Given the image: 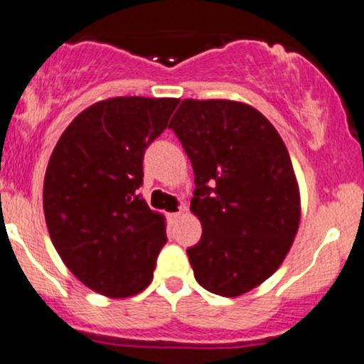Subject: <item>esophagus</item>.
Here are the masks:
<instances>
[{
	"mask_svg": "<svg viewBox=\"0 0 364 364\" xmlns=\"http://www.w3.org/2000/svg\"><path fill=\"white\" fill-rule=\"evenodd\" d=\"M185 211H186V206H181V208H179V211H174V213H168L167 215L168 222H171V224H176V222H178V218L181 217V215L185 213Z\"/></svg>",
	"mask_w": 364,
	"mask_h": 364,
	"instance_id": "esophagus-1",
	"label": "esophagus"
}]
</instances>
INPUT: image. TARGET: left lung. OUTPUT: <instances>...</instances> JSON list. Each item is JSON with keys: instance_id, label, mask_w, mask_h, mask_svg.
Masks as SVG:
<instances>
[{"instance_id": "1", "label": "left lung", "mask_w": 364, "mask_h": 364, "mask_svg": "<svg viewBox=\"0 0 364 364\" xmlns=\"http://www.w3.org/2000/svg\"><path fill=\"white\" fill-rule=\"evenodd\" d=\"M168 128L196 176L190 210L203 236L186 249L193 276L211 294H247L279 268L301 222L287 146L256 108L228 100H185Z\"/></svg>"}]
</instances>
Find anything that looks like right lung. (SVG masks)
<instances>
[{
    "label": "right lung",
    "mask_w": 364,
    "mask_h": 364,
    "mask_svg": "<svg viewBox=\"0 0 364 364\" xmlns=\"http://www.w3.org/2000/svg\"><path fill=\"white\" fill-rule=\"evenodd\" d=\"M179 100L112 97L81 112L62 133L44 178L49 236L87 288L112 299L146 290L167 243L164 215L139 193L144 153Z\"/></svg>",
    "instance_id": "add662e5"
}]
</instances>
